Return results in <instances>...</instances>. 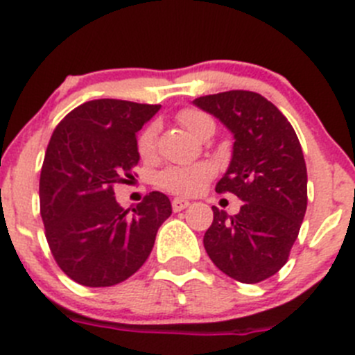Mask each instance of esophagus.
<instances>
[{
    "label": "esophagus",
    "mask_w": 355,
    "mask_h": 355,
    "mask_svg": "<svg viewBox=\"0 0 355 355\" xmlns=\"http://www.w3.org/2000/svg\"><path fill=\"white\" fill-rule=\"evenodd\" d=\"M188 205H190V200H187V198H181V197H175L174 200H172V211L180 212V211H183V209H187Z\"/></svg>",
    "instance_id": "obj_1"
}]
</instances>
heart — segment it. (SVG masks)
I'll use <instances>...</instances> for the list:
<instances>
[{
  "mask_svg": "<svg viewBox=\"0 0 355 355\" xmlns=\"http://www.w3.org/2000/svg\"><path fill=\"white\" fill-rule=\"evenodd\" d=\"M178 120L184 129L190 130L193 136L200 137L207 129H214V121L205 113L198 110H183L178 114ZM158 125L150 123L144 127L137 137V151L143 158H151L157 148ZM214 167L207 162H197L188 165H171L157 175L158 187L172 191L175 195H195L205 188L212 180Z\"/></svg>",
  "mask_w": 355,
  "mask_h": 355,
  "instance_id": "b5f03b06",
  "label": "heart"
}]
</instances>
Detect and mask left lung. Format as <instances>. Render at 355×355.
<instances>
[{"label": "left lung", "mask_w": 355, "mask_h": 355, "mask_svg": "<svg viewBox=\"0 0 355 355\" xmlns=\"http://www.w3.org/2000/svg\"><path fill=\"white\" fill-rule=\"evenodd\" d=\"M234 134V151L218 193L237 195L235 216L212 207L204 248L216 266L244 284L261 282L288 261L306 211V165L288 118L268 99L230 90L193 101Z\"/></svg>", "instance_id": "1"}]
</instances>
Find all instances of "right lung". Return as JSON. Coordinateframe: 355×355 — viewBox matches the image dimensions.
Returning <instances> with one entry per match:
<instances>
[{
    "label": "right lung",
    "mask_w": 355,
    "mask_h": 355,
    "mask_svg": "<svg viewBox=\"0 0 355 355\" xmlns=\"http://www.w3.org/2000/svg\"><path fill=\"white\" fill-rule=\"evenodd\" d=\"M158 104L96 99L74 107L55 127L40 175V212L57 265L74 282L107 288L143 266L171 200L151 191L125 211L113 187L132 178L137 132Z\"/></svg>",
    "instance_id": "add662e5"
}]
</instances>
